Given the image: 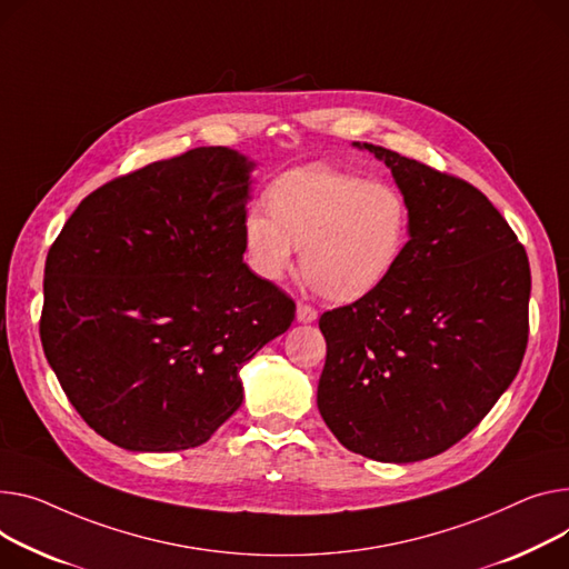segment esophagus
<instances>
[{"mask_svg": "<svg viewBox=\"0 0 569 569\" xmlns=\"http://www.w3.org/2000/svg\"><path fill=\"white\" fill-rule=\"evenodd\" d=\"M297 320L305 322V325L316 322V320H318V311H316L313 307L305 305V301H299V305H297Z\"/></svg>", "mask_w": 569, "mask_h": 569, "instance_id": "1", "label": "esophagus"}]
</instances>
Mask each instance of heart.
I'll use <instances>...</instances> for the list:
<instances>
[{
    "instance_id": "heart-1",
    "label": "heart",
    "mask_w": 569,
    "mask_h": 569,
    "mask_svg": "<svg viewBox=\"0 0 569 569\" xmlns=\"http://www.w3.org/2000/svg\"><path fill=\"white\" fill-rule=\"evenodd\" d=\"M270 210L249 208L244 256L262 281H281L299 251L301 270L318 292L350 305L380 288L398 268L409 240V206L389 182L325 164L281 176Z\"/></svg>"
}]
</instances>
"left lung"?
<instances>
[{
	"label": "left lung",
	"mask_w": 569,
	"mask_h": 569,
	"mask_svg": "<svg viewBox=\"0 0 569 569\" xmlns=\"http://www.w3.org/2000/svg\"><path fill=\"white\" fill-rule=\"evenodd\" d=\"M409 206L396 272L322 313L318 409L348 450L407 465L467 437L512 385L528 343L531 268L501 212L473 184L359 143Z\"/></svg>",
	"instance_id": "8db88e82"
}]
</instances>
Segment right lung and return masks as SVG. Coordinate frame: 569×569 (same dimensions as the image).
Segmentation results:
<instances>
[{"label":"right lung","instance_id":"add662e5","mask_svg":"<svg viewBox=\"0 0 569 569\" xmlns=\"http://www.w3.org/2000/svg\"><path fill=\"white\" fill-rule=\"evenodd\" d=\"M256 162L201 146L96 189L46 260L41 340L82 419L137 452L206 443L240 368L295 320L242 260Z\"/></svg>","mask_w":569,"mask_h":569}]
</instances>
